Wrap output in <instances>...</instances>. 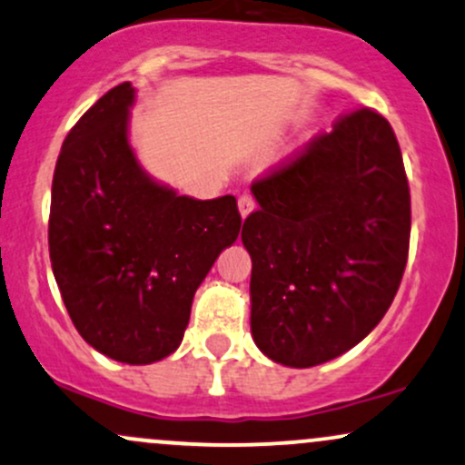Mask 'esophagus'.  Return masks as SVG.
<instances>
[{
	"mask_svg": "<svg viewBox=\"0 0 465 465\" xmlns=\"http://www.w3.org/2000/svg\"><path fill=\"white\" fill-rule=\"evenodd\" d=\"M238 210H240V216H242V218H247L251 212L255 210V201H253V196L249 194V192H244V194L238 199Z\"/></svg>",
	"mask_w": 465,
	"mask_h": 465,
	"instance_id": "34e87169",
	"label": "esophagus"
}]
</instances>
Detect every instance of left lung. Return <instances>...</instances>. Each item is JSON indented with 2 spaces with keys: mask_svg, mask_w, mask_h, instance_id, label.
I'll use <instances>...</instances> for the list:
<instances>
[{
  "mask_svg": "<svg viewBox=\"0 0 465 465\" xmlns=\"http://www.w3.org/2000/svg\"><path fill=\"white\" fill-rule=\"evenodd\" d=\"M251 334L271 361L314 367L361 343L396 297L411 194L396 133L378 111L341 115L251 185Z\"/></svg>",
  "mask_w": 465,
  "mask_h": 465,
  "instance_id": "obj_1",
  "label": "left lung"
}]
</instances>
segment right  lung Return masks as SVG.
Here are the masks:
<instances>
[{
  "mask_svg": "<svg viewBox=\"0 0 465 465\" xmlns=\"http://www.w3.org/2000/svg\"><path fill=\"white\" fill-rule=\"evenodd\" d=\"M133 100L131 83L117 84L67 133L47 242L80 336L109 359L148 365L179 348L196 288L242 218L232 194L196 201L143 173L126 135Z\"/></svg>",
  "mask_w": 465,
  "mask_h": 465,
  "instance_id": "1",
  "label": "right lung"
}]
</instances>
